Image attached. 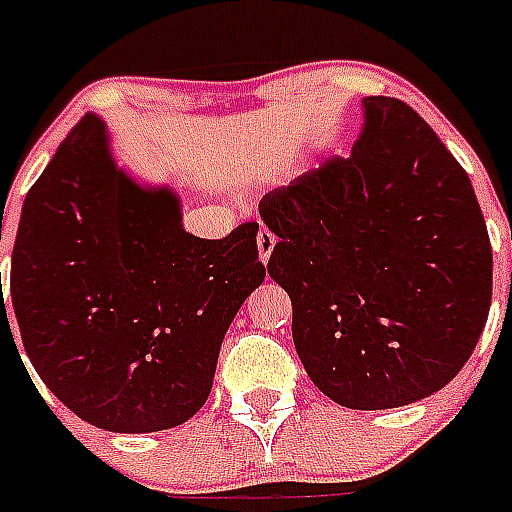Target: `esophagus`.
<instances>
[{
	"label": "esophagus",
	"mask_w": 512,
	"mask_h": 512,
	"mask_svg": "<svg viewBox=\"0 0 512 512\" xmlns=\"http://www.w3.org/2000/svg\"><path fill=\"white\" fill-rule=\"evenodd\" d=\"M273 247H276V236L263 225V228L257 231V249H260V260H263V263H268Z\"/></svg>",
	"instance_id": "34e87169"
}]
</instances>
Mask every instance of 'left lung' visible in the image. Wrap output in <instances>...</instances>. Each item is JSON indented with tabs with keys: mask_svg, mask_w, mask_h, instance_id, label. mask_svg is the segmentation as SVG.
Listing matches in <instances>:
<instances>
[{
	"mask_svg": "<svg viewBox=\"0 0 512 512\" xmlns=\"http://www.w3.org/2000/svg\"><path fill=\"white\" fill-rule=\"evenodd\" d=\"M350 156L265 193L268 273L292 300L313 385L393 409L454 380L492 305V244L468 172L412 106L366 98Z\"/></svg>",
	"mask_w": 512,
	"mask_h": 512,
	"instance_id": "8db88e82",
	"label": "left lung"
}]
</instances>
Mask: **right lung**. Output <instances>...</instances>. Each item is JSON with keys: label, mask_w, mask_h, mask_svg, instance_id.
<instances>
[{"label": "right lung", "mask_w": 512, "mask_h": 512, "mask_svg": "<svg viewBox=\"0 0 512 512\" xmlns=\"http://www.w3.org/2000/svg\"><path fill=\"white\" fill-rule=\"evenodd\" d=\"M263 279L257 223L191 236L175 193L116 170L103 122L84 116L23 201L10 297L36 374L71 412L154 433L204 406L225 332ZM7 316L2 297L10 329Z\"/></svg>", "instance_id": "1"}]
</instances>
